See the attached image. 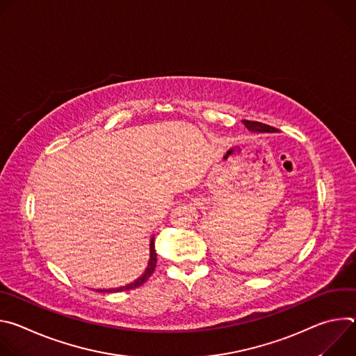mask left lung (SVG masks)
I'll use <instances>...</instances> for the list:
<instances>
[{
    "label": "left lung",
    "instance_id": "1",
    "mask_svg": "<svg viewBox=\"0 0 356 356\" xmlns=\"http://www.w3.org/2000/svg\"><path fill=\"white\" fill-rule=\"evenodd\" d=\"M242 122H243V125L248 128V131H250V132L264 134V132H277V131H279L277 128H273V127H270V125H266V124H262V122H258V121H248V120H243Z\"/></svg>",
    "mask_w": 356,
    "mask_h": 356
}]
</instances>
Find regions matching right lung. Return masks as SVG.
Masks as SVG:
<instances>
[{"instance_id":"1","label":"right lung","mask_w":356,"mask_h":356,"mask_svg":"<svg viewBox=\"0 0 356 356\" xmlns=\"http://www.w3.org/2000/svg\"><path fill=\"white\" fill-rule=\"evenodd\" d=\"M149 255H150V258H149V262H147V266H146V269H145V272L136 279V280H134L132 283H129V284H127V286H122V287H115V289H98L97 291H106V293H117V291H125V290H132V289H135V287H139L140 284H143L149 277H150V275L154 273V270H155V268H156V250H155V238L152 236V239H150V245H149Z\"/></svg>"}]
</instances>
